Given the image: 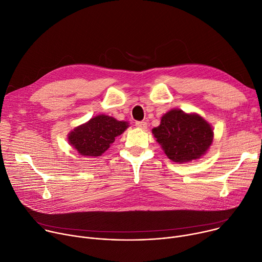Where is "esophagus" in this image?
<instances>
[{
  "label": "esophagus",
  "mask_w": 262,
  "mask_h": 262,
  "mask_svg": "<svg viewBox=\"0 0 262 262\" xmlns=\"http://www.w3.org/2000/svg\"><path fill=\"white\" fill-rule=\"evenodd\" d=\"M136 126L138 128H141V129H146L147 128V122H145V121H137L136 122Z\"/></svg>",
  "instance_id": "34e87169"
}]
</instances>
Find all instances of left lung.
I'll return each mask as SVG.
<instances>
[{
  "mask_svg": "<svg viewBox=\"0 0 262 262\" xmlns=\"http://www.w3.org/2000/svg\"><path fill=\"white\" fill-rule=\"evenodd\" d=\"M152 134L167 158L180 164L205 156L214 137L211 124L201 115L179 108L164 114Z\"/></svg>",
  "mask_w": 262,
  "mask_h": 262,
  "instance_id": "obj_1",
  "label": "left lung"
}]
</instances>
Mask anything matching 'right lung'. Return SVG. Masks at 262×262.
<instances>
[{"label":"right lung","instance_id":"right-lung-1","mask_svg":"<svg viewBox=\"0 0 262 262\" xmlns=\"http://www.w3.org/2000/svg\"><path fill=\"white\" fill-rule=\"evenodd\" d=\"M128 122L119 121L107 115H97L68 135L69 144L80 156L96 158L107 150L115 138L128 127Z\"/></svg>","mask_w":262,"mask_h":262}]
</instances>
